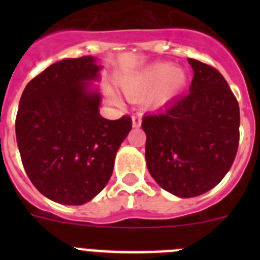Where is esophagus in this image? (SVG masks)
Returning a JSON list of instances; mask_svg holds the SVG:
<instances>
[{
  "instance_id": "esophagus-1",
  "label": "esophagus",
  "mask_w": 260,
  "mask_h": 260,
  "mask_svg": "<svg viewBox=\"0 0 260 260\" xmlns=\"http://www.w3.org/2000/svg\"><path fill=\"white\" fill-rule=\"evenodd\" d=\"M141 122H142V117L139 116V114L133 116V126H134V127H139V126H141Z\"/></svg>"
}]
</instances>
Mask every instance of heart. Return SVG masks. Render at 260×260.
I'll list each match as a JSON object with an SVG mask.
<instances>
[{
	"label": "heart",
	"mask_w": 260,
	"mask_h": 260,
	"mask_svg": "<svg viewBox=\"0 0 260 260\" xmlns=\"http://www.w3.org/2000/svg\"><path fill=\"white\" fill-rule=\"evenodd\" d=\"M185 80L186 75L182 69L172 68L169 63H155L139 73L123 77L121 79V87L123 92L132 99L142 98L157 87L148 103L160 105L169 100L177 89L185 83ZM112 96L114 98L113 93Z\"/></svg>",
	"instance_id": "obj_1"
}]
</instances>
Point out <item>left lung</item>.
<instances>
[{"label":"left lung","mask_w":260,"mask_h":260,"mask_svg":"<svg viewBox=\"0 0 260 260\" xmlns=\"http://www.w3.org/2000/svg\"><path fill=\"white\" fill-rule=\"evenodd\" d=\"M194 70L189 93L146 114V161L168 192L192 198L213 189L233 164L240 142V107L212 66L187 59Z\"/></svg>","instance_id":"1"}]
</instances>
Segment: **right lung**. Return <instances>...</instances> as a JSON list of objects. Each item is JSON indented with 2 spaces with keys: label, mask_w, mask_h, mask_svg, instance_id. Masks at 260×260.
Segmentation results:
<instances>
[{
  "label": "right lung",
  "mask_w": 260,
  "mask_h": 260,
  "mask_svg": "<svg viewBox=\"0 0 260 260\" xmlns=\"http://www.w3.org/2000/svg\"><path fill=\"white\" fill-rule=\"evenodd\" d=\"M102 65L95 57L68 58L26 86L15 119L17 143L27 176L50 201L80 206L105 187L132 118H104L92 88Z\"/></svg>",
  "instance_id": "add662e5"
}]
</instances>
